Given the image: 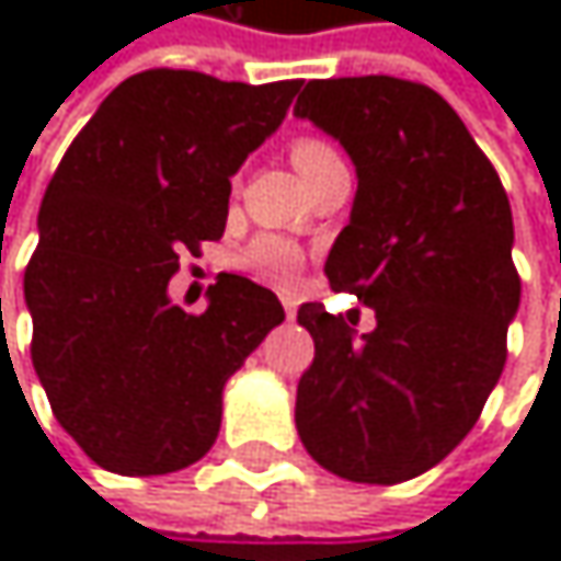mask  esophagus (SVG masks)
Wrapping results in <instances>:
<instances>
[{
    "mask_svg": "<svg viewBox=\"0 0 561 561\" xmlns=\"http://www.w3.org/2000/svg\"><path fill=\"white\" fill-rule=\"evenodd\" d=\"M295 305H298V301H295L291 295H282V308H285V318H288V321L295 318Z\"/></svg>",
    "mask_w": 561,
    "mask_h": 561,
    "instance_id": "34e87169",
    "label": "esophagus"
}]
</instances>
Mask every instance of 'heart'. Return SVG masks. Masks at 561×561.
<instances>
[{
    "mask_svg": "<svg viewBox=\"0 0 561 561\" xmlns=\"http://www.w3.org/2000/svg\"><path fill=\"white\" fill-rule=\"evenodd\" d=\"M291 162H295V169L301 171L305 178H311V174L331 169V165H341L344 159H341V152L328 139H321V136H298L291 142ZM237 263L247 273H253L256 279L270 282V285H288V282L298 276L305 256H301V250L288 237L263 233V237H256L237 256Z\"/></svg>",
    "mask_w": 561,
    "mask_h": 561,
    "instance_id": "obj_1",
    "label": "heart"
}]
</instances>
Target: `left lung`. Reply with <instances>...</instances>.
<instances>
[{
	"instance_id": "8db88e82",
	"label": "left lung",
	"mask_w": 561,
	"mask_h": 561,
	"mask_svg": "<svg viewBox=\"0 0 561 561\" xmlns=\"http://www.w3.org/2000/svg\"><path fill=\"white\" fill-rule=\"evenodd\" d=\"M295 116L357 165L351 224L324 273L377 314L354 337L318 301L298 308L314 360L298 380L295 425L331 474L399 484L474 428L504 374L519 308L510 201L461 116L425 83L308 80Z\"/></svg>"
}]
</instances>
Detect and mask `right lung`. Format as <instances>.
Instances as JSON below:
<instances>
[{"mask_svg":"<svg viewBox=\"0 0 561 561\" xmlns=\"http://www.w3.org/2000/svg\"><path fill=\"white\" fill-rule=\"evenodd\" d=\"M301 80L156 67L123 80L64 152L25 270L32 364L64 432L106 471L169 474L220 432L224 383L282 324L279 298L220 273L207 311L171 305L181 253L220 240L230 174Z\"/></svg>","mask_w":561,"mask_h":561,"instance_id":"obj_1","label":"right lung"}]
</instances>
